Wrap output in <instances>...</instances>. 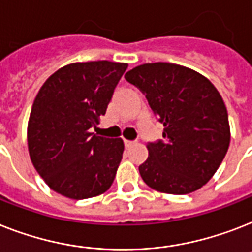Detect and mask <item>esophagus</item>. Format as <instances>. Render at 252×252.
<instances>
[{"label":"esophagus","mask_w":252,"mask_h":252,"mask_svg":"<svg viewBox=\"0 0 252 252\" xmlns=\"http://www.w3.org/2000/svg\"><path fill=\"white\" fill-rule=\"evenodd\" d=\"M133 144H134V142H133V141L124 140V145H126V149H128V147H130V146H132Z\"/></svg>","instance_id":"34e87169"}]
</instances>
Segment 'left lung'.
Wrapping results in <instances>:
<instances>
[{
	"instance_id": "1",
	"label": "left lung",
	"mask_w": 252,
	"mask_h": 252,
	"mask_svg": "<svg viewBox=\"0 0 252 252\" xmlns=\"http://www.w3.org/2000/svg\"><path fill=\"white\" fill-rule=\"evenodd\" d=\"M163 124V141L149 142L138 167L151 189L189 194L211 180L230 144L228 111L214 84L175 63H145L126 73Z\"/></svg>"
}]
</instances>
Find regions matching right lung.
I'll return each instance as SVG.
<instances>
[{"label":"right lung","instance_id":"obj_1","mask_svg":"<svg viewBox=\"0 0 252 252\" xmlns=\"http://www.w3.org/2000/svg\"><path fill=\"white\" fill-rule=\"evenodd\" d=\"M126 63H71L38 91L27 140L32 164L50 189L71 199L97 197L114 183L124 151L122 138L91 132L105 115Z\"/></svg>","mask_w":252,"mask_h":252}]
</instances>
